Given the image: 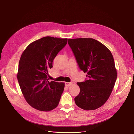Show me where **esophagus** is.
Listing matches in <instances>:
<instances>
[{
    "mask_svg": "<svg viewBox=\"0 0 134 134\" xmlns=\"http://www.w3.org/2000/svg\"><path fill=\"white\" fill-rule=\"evenodd\" d=\"M65 86H69L72 85V82H66L65 83Z\"/></svg>",
    "mask_w": 134,
    "mask_h": 134,
    "instance_id": "obj_1",
    "label": "esophagus"
}]
</instances>
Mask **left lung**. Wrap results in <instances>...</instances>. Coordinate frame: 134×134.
I'll return each instance as SVG.
<instances>
[{
  "mask_svg": "<svg viewBox=\"0 0 134 134\" xmlns=\"http://www.w3.org/2000/svg\"><path fill=\"white\" fill-rule=\"evenodd\" d=\"M68 43L79 68L88 77L77 82L80 91L75 103L85 110L99 108L108 99L117 79L113 56L107 47L93 38L68 39Z\"/></svg>",
  "mask_w": 134,
  "mask_h": 134,
  "instance_id": "obj_1",
  "label": "left lung"
}]
</instances>
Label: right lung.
I'll use <instances>...</instances> for the list:
<instances>
[{
	"instance_id": "1",
	"label": "right lung",
	"mask_w": 134,
	"mask_h": 134,
	"mask_svg": "<svg viewBox=\"0 0 134 134\" xmlns=\"http://www.w3.org/2000/svg\"><path fill=\"white\" fill-rule=\"evenodd\" d=\"M67 38L42 37L28 46L19 62L17 79L25 100L40 111H49L58 105L64 82L48 79V69L59 52L67 43Z\"/></svg>"
}]
</instances>
